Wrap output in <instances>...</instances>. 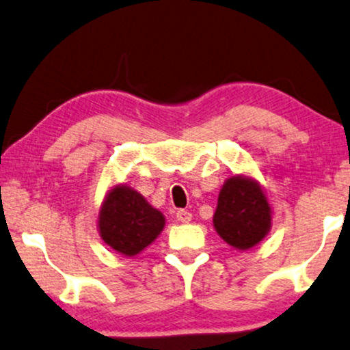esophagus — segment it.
Returning <instances> with one entry per match:
<instances>
[{
	"label": "esophagus",
	"mask_w": 350,
	"mask_h": 350,
	"mask_svg": "<svg viewBox=\"0 0 350 350\" xmlns=\"http://www.w3.org/2000/svg\"><path fill=\"white\" fill-rule=\"evenodd\" d=\"M176 221L178 222H189L191 221V213L189 211H185V209H180L176 211Z\"/></svg>",
	"instance_id": "1"
}]
</instances>
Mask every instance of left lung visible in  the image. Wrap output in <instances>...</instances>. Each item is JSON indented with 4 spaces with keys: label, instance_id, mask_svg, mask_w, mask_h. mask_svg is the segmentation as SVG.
<instances>
[{
    "label": "left lung",
    "instance_id": "8db88e82",
    "mask_svg": "<svg viewBox=\"0 0 350 350\" xmlns=\"http://www.w3.org/2000/svg\"><path fill=\"white\" fill-rule=\"evenodd\" d=\"M214 227L237 250L260 243L271 228V206L260 183L243 175L226 180L219 193Z\"/></svg>",
    "mask_w": 350,
    "mask_h": 350
}]
</instances>
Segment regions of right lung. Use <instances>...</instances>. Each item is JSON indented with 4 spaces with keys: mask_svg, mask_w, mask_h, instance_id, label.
<instances>
[{
    "mask_svg": "<svg viewBox=\"0 0 350 350\" xmlns=\"http://www.w3.org/2000/svg\"><path fill=\"white\" fill-rule=\"evenodd\" d=\"M165 217L144 200L141 193L118 185L107 193L100 213L98 232L102 240L124 256H135L157 239Z\"/></svg>",
    "mask_w": 350,
    "mask_h": 350,
    "instance_id": "1",
    "label": "right lung"
}]
</instances>
